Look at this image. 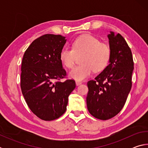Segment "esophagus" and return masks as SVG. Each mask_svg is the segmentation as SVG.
Returning a JSON list of instances; mask_svg holds the SVG:
<instances>
[{
	"mask_svg": "<svg viewBox=\"0 0 148 148\" xmlns=\"http://www.w3.org/2000/svg\"><path fill=\"white\" fill-rule=\"evenodd\" d=\"M76 86H79V85L82 84V82H79V81H76Z\"/></svg>",
	"mask_w": 148,
	"mask_h": 148,
	"instance_id": "1",
	"label": "esophagus"
}]
</instances>
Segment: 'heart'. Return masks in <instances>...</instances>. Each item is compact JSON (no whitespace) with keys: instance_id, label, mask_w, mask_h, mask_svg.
I'll use <instances>...</instances> for the list:
<instances>
[{"instance_id":"1","label":"heart","mask_w":148,"mask_h":148,"mask_svg":"<svg viewBox=\"0 0 148 148\" xmlns=\"http://www.w3.org/2000/svg\"><path fill=\"white\" fill-rule=\"evenodd\" d=\"M72 49L63 47L60 51L59 58L65 67L72 69L76 56L84 54L81 59L82 64L75 67L69 73V76L76 81L86 79L94 71H103L110 61V46L92 35L83 34L77 37L72 43Z\"/></svg>"}]
</instances>
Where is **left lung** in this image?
<instances>
[{"label":"left lung","mask_w":148,"mask_h":148,"mask_svg":"<svg viewBox=\"0 0 148 148\" xmlns=\"http://www.w3.org/2000/svg\"><path fill=\"white\" fill-rule=\"evenodd\" d=\"M111 50L110 64L87 82V106L95 118L107 120L121 111L132 87L134 62L131 50L120 34L108 35Z\"/></svg>","instance_id":"8db88e82"}]
</instances>
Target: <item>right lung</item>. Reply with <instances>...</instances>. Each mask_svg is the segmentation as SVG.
<instances>
[{
  "label": "right lung",
  "mask_w": 148,
  "mask_h": 148,
  "mask_svg": "<svg viewBox=\"0 0 148 148\" xmlns=\"http://www.w3.org/2000/svg\"><path fill=\"white\" fill-rule=\"evenodd\" d=\"M66 42L61 35L46 34L32 42L21 63V89L30 110L44 121L61 117L66 110L70 94L76 87L66 76L59 54Z\"/></svg>",
  "instance_id": "obj_1"
}]
</instances>
